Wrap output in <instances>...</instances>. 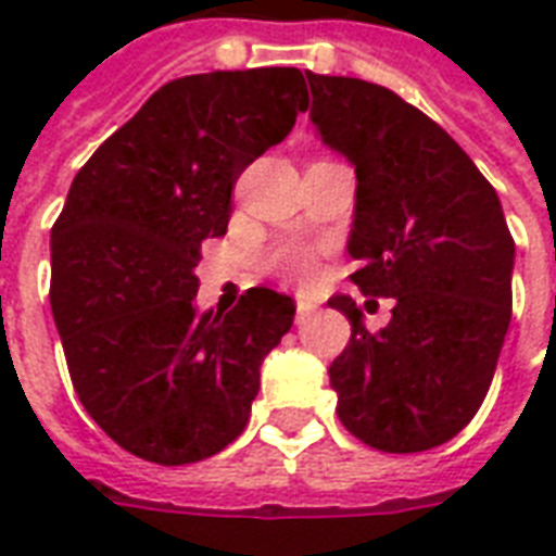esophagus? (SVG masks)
Returning <instances> with one entry per match:
<instances>
[{"instance_id":"1","label":"esophagus","mask_w":556,"mask_h":556,"mask_svg":"<svg viewBox=\"0 0 556 556\" xmlns=\"http://www.w3.org/2000/svg\"><path fill=\"white\" fill-rule=\"evenodd\" d=\"M314 305L308 303V300H296V323H305L308 317H312Z\"/></svg>"}]
</instances>
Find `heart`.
<instances>
[{
	"mask_svg": "<svg viewBox=\"0 0 556 556\" xmlns=\"http://www.w3.org/2000/svg\"><path fill=\"white\" fill-rule=\"evenodd\" d=\"M282 268H286L291 277H300V279H305L308 274H312L308 256H305L303 251H288L286 256H282Z\"/></svg>",
	"mask_w": 556,
	"mask_h": 556,
	"instance_id": "b5f03b06",
	"label": "heart"
}]
</instances>
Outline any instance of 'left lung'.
<instances>
[{
  "label": "left lung",
  "instance_id": "1",
  "mask_svg": "<svg viewBox=\"0 0 556 556\" xmlns=\"http://www.w3.org/2000/svg\"><path fill=\"white\" fill-rule=\"evenodd\" d=\"M305 77L314 129L357 176L352 282L395 303L371 334L352 296L329 300L352 323L349 346L329 366L340 421L383 453L439 447L482 406L510 326L517 248L500 195L395 91L357 77Z\"/></svg>",
  "mask_w": 556,
  "mask_h": 556
}]
</instances>
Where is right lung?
Segmentation results:
<instances>
[{"label": "right lung", "instance_id": "1", "mask_svg": "<svg viewBox=\"0 0 556 556\" xmlns=\"http://www.w3.org/2000/svg\"><path fill=\"white\" fill-rule=\"evenodd\" d=\"M305 109L300 68L178 77L74 176L51 227V314L80 404L132 456L192 465L251 418L294 300L251 288L233 312H199L195 265L227 233L236 178Z\"/></svg>", "mask_w": 556, "mask_h": 556}]
</instances>
